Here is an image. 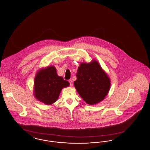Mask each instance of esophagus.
Instances as JSON below:
<instances>
[{
  "label": "esophagus",
  "instance_id": "esophagus-1",
  "mask_svg": "<svg viewBox=\"0 0 150 150\" xmlns=\"http://www.w3.org/2000/svg\"><path fill=\"white\" fill-rule=\"evenodd\" d=\"M69 83H70V86H72V84H73V81H72L71 80H69Z\"/></svg>",
  "mask_w": 150,
  "mask_h": 150
}]
</instances>
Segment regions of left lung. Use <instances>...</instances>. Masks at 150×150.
<instances>
[{"label":"left lung","mask_w":150,"mask_h":150,"mask_svg":"<svg viewBox=\"0 0 150 150\" xmlns=\"http://www.w3.org/2000/svg\"><path fill=\"white\" fill-rule=\"evenodd\" d=\"M74 86L81 97L89 105L96 104L106 96L110 80L97 61L81 63L76 74Z\"/></svg>","instance_id":"8db88e82"}]
</instances>
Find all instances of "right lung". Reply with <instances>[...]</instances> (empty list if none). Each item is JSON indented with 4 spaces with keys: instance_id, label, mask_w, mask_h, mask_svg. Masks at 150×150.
<instances>
[{
    "instance_id": "obj_1",
    "label": "right lung",
    "mask_w": 150,
    "mask_h": 150,
    "mask_svg": "<svg viewBox=\"0 0 150 150\" xmlns=\"http://www.w3.org/2000/svg\"><path fill=\"white\" fill-rule=\"evenodd\" d=\"M69 84L67 80L57 75L54 66H50L37 73L34 81V95L45 105H51L58 98L62 89Z\"/></svg>"
}]
</instances>
